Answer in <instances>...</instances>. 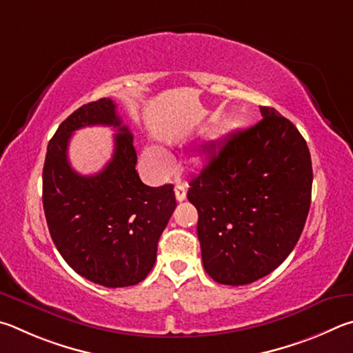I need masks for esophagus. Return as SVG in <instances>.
I'll return each mask as SVG.
<instances>
[{"instance_id": "34e87169", "label": "esophagus", "mask_w": 353, "mask_h": 353, "mask_svg": "<svg viewBox=\"0 0 353 353\" xmlns=\"http://www.w3.org/2000/svg\"><path fill=\"white\" fill-rule=\"evenodd\" d=\"M175 196H176V201L186 200V188H184L183 184H176L175 186Z\"/></svg>"}]
</instances>
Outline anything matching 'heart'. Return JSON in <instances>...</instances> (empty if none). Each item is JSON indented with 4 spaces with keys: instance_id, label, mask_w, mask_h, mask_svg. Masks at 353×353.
<instances>
[{
    "instance_id": "b5f03b06",
    "label": "heart",
    "mask_w": 353,
    "mask_h": 353,
    "mask_svg": "<svg viewBox=\"0 0 353 353\" xmlns=\"http://www.w3.org/2000/svg\"><path fill=\"white\" fill-rule=\"evenodd\" d=\"M142 161L157 175H164V173L170 170V159L167 158L164 152H161L157 147L144 148V152H142Z\"/></svg>"
}]
</instances>
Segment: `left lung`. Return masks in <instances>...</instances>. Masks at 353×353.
I'll list each match as a JSON object with an SVG mask.
<instances>
[{"mask_svg": "<svg viewBox=\"0 0 353 353\" xmlns=\"http://www.w3.org/2000/svg\"><path fill=\"white\" fill-rule=\"evenodd\" d=\"M263 119L212 147L188 199L199 211L206 273L246 285L285 261L304 230L312 200V158L287 117L261 107Z\"/></svg>", "mask_w": 353, "mask_h": 353, "instance_id": "8db88e82", "label": "left lung"}]
</instances>
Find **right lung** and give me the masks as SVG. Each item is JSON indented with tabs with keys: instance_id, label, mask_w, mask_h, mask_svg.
Returning <instances> with one entry per match:
<instances>
[{
	"instance_id": "1",
	"label": "right lung",
	"mask_w": 353,
	"mask_h": 353,
	"mask_svg": "<svg viewBox=\"0 0 353 353\" xmlns=\"http://www.w3.org/2000/svg\"><path fill=\"white\" fill-rule=\"evenodd\" d=\"M90 125L114 126L118 133L110 163L96 176L85 177L67 161V144L76 129ZM136 161L133 136L107 97L68 116L48 144L43 209L54 245L77 274L108 288L145 279L176 206L172 184L145 186Z\"/></svg>"
}]
</instances>
